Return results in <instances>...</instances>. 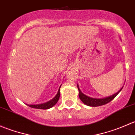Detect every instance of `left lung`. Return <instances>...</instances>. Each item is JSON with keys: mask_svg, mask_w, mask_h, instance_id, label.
<instances>
[{"mask_svg": "<svg viewBox=\"0 0 135 135\" xmlns=\"http://www.w3.org/2000/svg\"><path fill=\"white\" fill-rule=\"evenodd\" d=\"M122 88L118 92V93L112 95V96L108 97L103 98V99H93V98L89 97L86 96V95H85L84 94L81 93L80 89H79L78 85V89L79 91V97H80V100H81L85 104H86V105L88 106H90V107H99V106H102L104 105V104H107V103H108L109 102L111 101L112 100H113V99L117 96V95L121 91Z\"/></svg>", "mask_w": 135, "mask_h": 135, "instance_id": "obj_1", "label": "left lung"}]
</instances>
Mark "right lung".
<instances>
[{"label":"right lung","mask_w":135,"mask_h":135,"mask_svg":"<svg viewBox=\"0 0 135 135\" xmlns=\"http://www.w3.org/2000/svg\"><path fill=\"white\" fill-rule=\"evenodd\" d=\"M60 88H61V86H60L59 91H58L57 93L56 96L53 99H51L50 101L47 102L46 103H43V104H36V105H28V107H31V108H38V109H43V110H46L49 109V108H51V107H54L59 99L60 97Z\"/></svg>","instance_id":"right-lung-1"}]
</instances>
